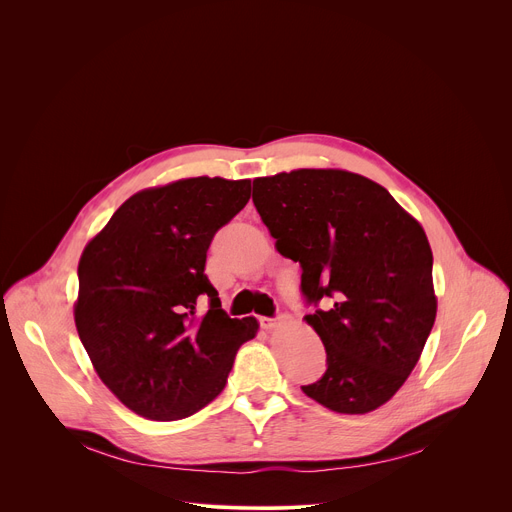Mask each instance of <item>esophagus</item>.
Masks as SVG:
<instances>
[{"label": "esophagus", "mask_w": 512, "mask_h": 512, "mask_svg": "<svg viewBox=\"0 0 512 512\" xmlns=\"http://www.w3.org/2000/svg\"><path fill=\"white\" fill-rule=\"evenodd\" d=\"M276 324H278V319H274V317H259V326L263 330H272V328H276Z\"/></svg>", "instance_id": "34e87169"}]
</instances>
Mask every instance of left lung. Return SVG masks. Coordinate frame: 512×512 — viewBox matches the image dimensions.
<instances>
[{
	"label": "left lung",
	"instance_id": "obj_1",
	"mask_svg": "<svg viewBox=\"0 0 512 512\" xmlns=\"http://www.w3.org/2000/svg\"><path fill=\"white\" fill-rule=\"evenodd\" d=\"M253 203L280 255L301 263V294L317 307L305 319L326 346L328 369L303 392L346 415L382 407L436 321L423 228L384 186L342 170L257 178Z\"/></svg>",
	"mask_w": 512,
	"mask_h": 512
}]
</instances>
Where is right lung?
<instances>
[{
	"label": "right lung",
	"instance_id": "obj_1",
	"mask_svg": "<svg viewBox=\"0 0 512 512\" xmlns=\"http://www.w3.org/2000/svg\"><path fill=\"white\" fill-rule=\"evenodd\" d=\"M249 199L251 180L149 188L83 251L76 330L101 382L137 415L191 417L224 390L238 348L255 338L257 319H232L205 276L215 232Z\"/></svg>",
	"mask_w": 512,
	"mask_h": 512
}]
</instances>
